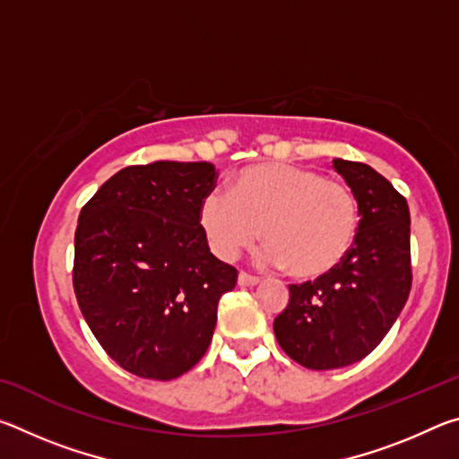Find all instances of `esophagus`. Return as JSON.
<instances>
[{
	"instance_id": "1",
	"label": "esophagus",
	"mask_w": 459,
	"mask_h": 459,
	"mask_svg": "<svg viewBox=\"0 0 459 459\" xmlns=\"http://www.w3.org/2000/svg\"><path fill=\"white\" fill-rule=\"evenodd\" d=\"M257 283H259V277L248 275V273H245V271H240V273H238V285L240 287H253Z\"/></svg>"
}]
</instances>
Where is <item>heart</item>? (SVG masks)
Segmentation results:
<instances>
[{
	"label": "heart",
	"mask_w": 459,
	"mask_h": 459,
	"mask_svg": "<svg viewBox=\"0 0 459 459\" xmlns=\"http://www.w3.org/2000/svg\"><path fill=\"white\" fill-rule=\"evenodd\" d=\"M232 196L208 194L200 224L212 251L235 261L261 237L263 259L298 279H320L340 267L359 232V202L346 184L290 164L238 172Z\"/></svg>",
	"instance_id": "heart-1"
}]
</instances>
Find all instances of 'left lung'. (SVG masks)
I'll list each match as a JSON object with an SVG mask.
<instances>
[{"instance_id":"obj_1","label":"left lung","mask_w":459,"mask_h":459,"mask_svg":"<svg viewBox=\"0 0 459 459\" xmlns=\"http://www.w3.org/2000/svg\"><path fill=\"white\" fill-rule=\"evenodd\" d=\"M333 169L359 202L354 245L332 273L290 285V304L273 322L283 352L312 370L348 367L375 351L413 281L405 196L360 161L333 160Z\"/></svg>"}]
</instances>
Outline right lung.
<instances>
[{
	"label": "right lung",
	"instance_id": "right-lung-1",
	"mask_svg": "<svg viewBox=\"0 0 459 459\" xmlns=\"http://www.w3.org/2000/svg\"><path fill=\"white\" fill-rule=\"evenodd\" d=\"M208 161H153L108 178L74 232L76 301L105 352L131 375L172 380L208 351L237 269L214 257L200 206Z\"/></svg>",
	"mask_w": 459,
	"mask_h": 459
}]
</instances>
